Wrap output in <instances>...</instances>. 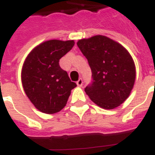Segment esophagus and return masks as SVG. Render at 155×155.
Instances as JSON below:
<instances>
[{
    "mask_svg": "<svg viewBox=\"0 0 155 155\" xmlns=\"http://www.w3.org/2000/svg\"><path fill=\"white\" fill-rule=\"evenodd\" d=\"M77 84H78V86L82 87V85H83V79H82V78H79V79L77 81Z\"/></svg>",
    "mask_w": 155,
    "mask_h": 155,
    "instance_id": "34e87169",
    "label": "esophagus"
}]
</instances>
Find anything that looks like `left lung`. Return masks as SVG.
<instances>
[{
	"label": "left lung",
	"mask_w": 155,
	"mask_h": 155,
	"mask_svg": "<svg viewBox=\"0 0 155 155\" xmlns=\"http://www.w3.org/2000/svg\"><path fill=\"white\" fill-rule=\"evenodd\" d=\"M77 45L91 68V83L84 88L90 100L107 110L122 104L136 78L135 65L128 51L102 35L80 39Z\"/></svg>",
	"instance_id": "obj_1"
}]
</instances>
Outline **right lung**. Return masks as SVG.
<instances>
[{"instance_id": "add662e5", "label": "right lung", "mask_w": 155, "mask_h": 155, "mask_svg": "<svg viewBox=\"0 0 155 155\" xmlns=\"http://www.w3.org/2000/svg\"><path fill=\"white\" fill-rule=\"evenodd\" d=\"M74 45L73 40L52 39L40 44L29 53L22 70L23 89L39 110L54 114L67 104L77 86L60 67V59Z\"/></svg>"}]
</instances>
